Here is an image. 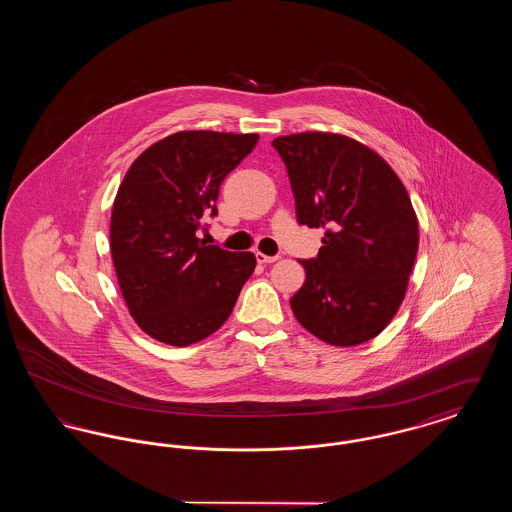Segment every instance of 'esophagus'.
Wrapping results in <instances>:
<instances>
[{
	"label": "esophagus",
	"instance_id": "34e87169",
	"mask_svg": "<svg viewBox=\"0 0 512 512\" xmlns=\"http://www.w3.org/2000/svg\"><path fill=\"white\" fill-rule=\"evenodd\" d=\"M255 257H257V263H261V265L276 263V261L280 259L278 255H265V253H261V251H257V253H255Z\"/></svg>",
	"mask_w": 512,
	"mask_h": 512
}]
</instances>
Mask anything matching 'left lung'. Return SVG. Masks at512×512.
Listing matches in <instances>:
<instances>
[{"label": "left lung", "mask_w": 512, "mask_h": 512, "mask_svg": "<svg viewBox=\"0 0 512 512\" xmlns=\"http://www.w3.org/2000/svg\"><path fill=\"white\" fill-rule=\"evenodd\" d=\"M292 182L297 222L324 228L315 259L299 261L305 284L290 299L318 340L349 347L376 338L409 284L418 220L390 165L361 142L301 132L272 142Z\"/></svg>", "instance_id": "8db88e82"}]
</instances>
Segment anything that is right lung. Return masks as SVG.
Listing matches in <instances>:
<instances>
[{"label": "right lung", "mask_w": 512, "mask_h": 512, "mask_svg": "<svg viewBox=\"0 0 512 512\" xmlns=\"http://www.w3.org/2000/svg\"><path fill=\"white\" fill-rule=\"evenodd\" d=\"M257 142L259 134L176 132L126 172L111 213V255L126 307L153 340H205L253 274V253L207 245L197 230L217 215L222 180Z\"/></svg>", "instance_id": "right-lung-1"}]
</instances>
